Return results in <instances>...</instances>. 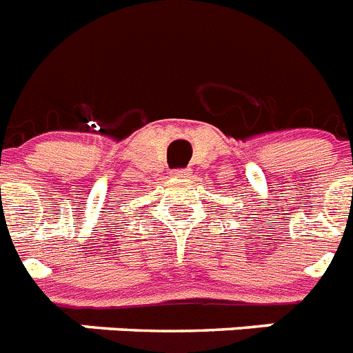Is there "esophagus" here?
<instances>
[{
  "label": "esophagus",
  "mask_w": 353,
  "mask_h": 353,
  "mask_svg": "<svg viewBox=\"0 0 353 353\" xmlns=\"http://www.w3.org/2000/svg\"><path fill=\"white\" fill-rule=\"evenodd\" d=\"M189 173H191V171H189L188 168H180V170L171 171V174H173L174 179H188Z\"/></svg>",
  "instance_id": "esophagus-1"
}]
</instances>
